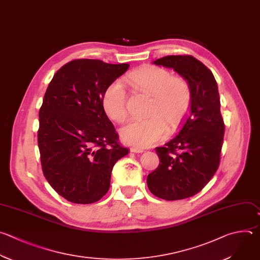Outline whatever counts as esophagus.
I'll use <instances>...</instances> for the list:
<instances>
[{
    "instance_id": "34e87169",
    "label": "esophagus",
    "mask_w": 260,
    "mask_h": 260,
    "mask_svg": "<svg viewBox=\"0 0 260 260\" xmlns=\"http://www.w3.org/2000/svg\"><path fill=\"white\" fill-rule=\"evenodd\" d=\"M129 151H131L132 153H142V152H143L142 149H138V148H131Z\"/></svg>"
}]
</instances>
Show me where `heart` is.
<instances>
[{
	"label": "heart",
	"instance_id": "1",
	"mask_svg": "<svg viewBox=\"0 0 260 260\" xmlns=\"http://www.w3.org/2000/svg\"><path fill=\"white\" fill-rule=\"evenodd\" d=\"M135 88L151 96L145 118H133L120 128L121 140L137 148H147L162 140L167 125H178L189 113L193 94L187 79L172 76L161 67L148 65L128 75ZM127 93L120 80L107 85L102 96V107L107 116L121 122L127 116Z\"/></svg>",
	"mask_w": 260,
	"mask_h": 260
}]
</instances>
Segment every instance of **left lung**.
Wrapping results in <instances>:
<instances>
[{"instance_id": "8db88e82", "label": "left lung", "mask_w": 260, "mask_h": 260, "mask_svg": "<svg viewBox=\"0 0 260 260\" xmlns=\"http://www.w3.org/2000/svg\"><path fill=\"white\" fill-rule=\"evenodd\" d=\"M172 68L191 85L190 113L179 135L157 147L158 167L147 177L150 192L174 201L199 193L212 179L220 162L224 123L216 80L201 61L191 55H170L154 61Z\"/></svg>"}]
</instances>
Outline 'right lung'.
<instances>
[{"instance_id": "1", "label": "right lung", "mask_w": 260, "mask_h": 260, "mask_svg": "<svg viewBox=\"0 0 260 260\" xmlns=\"http://www.w3.org/2000/svg\"><path fill=\"white\" fill-rule=\"evenodd\" d=\"M128 67L75 59L49 83L39 113L42 169L51 187L69 202L99 201L110 188L114 164L128 153L102 107L107 85Z\"/></svg>"}]
</instances>
